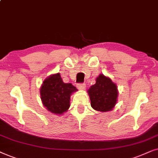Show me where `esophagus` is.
Segmentation results:
<instances>
[{"label":"esophagus","instance_id":"esophagus-1","mask_svg":"<svg viewBox=\"0 0 158 158\" xmlns=\"http://www.w3.org/2000/svg\"><path fill=\"white\" fill-rule=\"evenodd\" d=\"M77 88L79 89H85V87H86V85L85 84H83V83H79L77 84Z\"/></svg>","mask_w":158,"mask_h":158}]
</instances>
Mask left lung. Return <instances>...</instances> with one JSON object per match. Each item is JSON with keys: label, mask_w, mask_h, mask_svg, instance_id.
Instances as JSON below:
<instances>
[{"label": "left lung", "mask_w": 158, "mask_h": 158, "mask_svg": "<svg viewBox=\"0 0 158 158\" xmlns=\"http://www.w3.org/2000/svg\"><path fill=\"white\" fill-rule=\"evenodd\" d=\"M92 108L101 112L110 111L117 101V86L110 78L100 74L96 83L88 90Z\"/></svg>", "instance_id": "1"}]
</instances>
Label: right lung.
Here are the masks:
<instances>
[{
    "mask_svg": "<svg viewBox=\"0 0 158 158\" xmlns=\"http://www.w3.org/2000/svg\"><path fill=\"white\" fill-rule=\"evenodd\" d=\"M70 83H64L60 73L51 75L46 79L40 89L44 106L55 114H62L70 107V96L77 91Z\"/></svg>",
    "mask_w": 158,
    "mask_h": 158,
    "instance_id": "1",
    "label": "right lung"
}]
</instances>
